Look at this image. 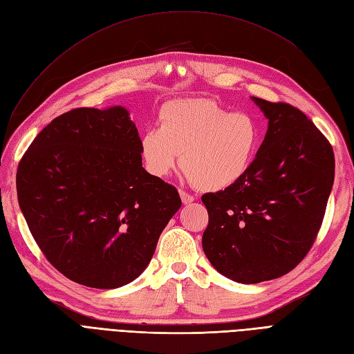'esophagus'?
I'll return each mask as SVG.
<instances>
[{"mask_svg": "<svg viewBox=\"0 0 354 354\" xmlns=\"http://www.w3.org/2000/svg\"><path fill=\"white\" fill-rule=\"evenodd\" d=\"M180 198H181V202L185 203V205H187V203H192L195 201V198L192 196V195H189L187 192H185V190H180Z\"/></svg>", "mask_w": 354, "mask_h": 354, "instance_id": "obj_1", "label": "esophagus"}]
</instances>
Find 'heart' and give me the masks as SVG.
Instances as JSON below:
<instances>
[{"label": "heart", "mask_w": 354, "mask_h": 354, "mask_svg": "<svg viewBox=\"0 0 354 354\" xmlns=\"http://www.w3.org/2000/svg\"><path fill=\"white\" fill-rule=\"evenodd\" d=\"M260 145V128L248 113L221 108L208 99H180L159 111V128L140 138L149 173L165 177L178 162L192 185L203 192L233 186L250 169Z\"/></svg>", "instance_id": "obj_1"}]
</instances>
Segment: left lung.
<instances>
[{
	"label": "left lung",
	"instance_id": "left-lung-1",
	"mask_svg": "<svg viewBox=\"0 0 354 354\" xmlns=\"http://www.w3.org/2000/svg\"><path fill=\"white\" fill-rule=\"evenodd\" d=\"M251 99L269 120L255 159L238 183L202 196L209 217L203 252L239 283L276 279L304 259L335 174L332 146L301 111Z\"/></svg>",
	"mask_w": 354,
	"mask_h": 354
}]
</instances>
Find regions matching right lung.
<instances>
[{"instance_id": "1", "label": "right lung", "mask_w": 354, "mask_h": 354, "mask_svg": "<svg viewBox=\"0 0 354 354\" xmlns=\"http://www.w3.org/2000/svg\"><path fill=\"white\" fill-rule=\"evenodd\" d=\"M16 186L47 260L99 289L137 279L181 207L177 189L142 167L140 137L122 106L53 120L20 160Z\"/></svg>"}]
</instances>
